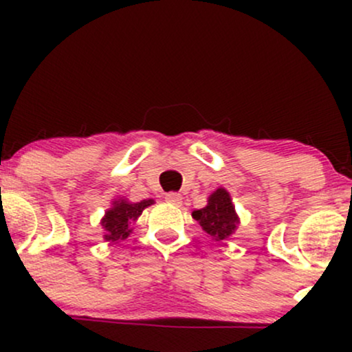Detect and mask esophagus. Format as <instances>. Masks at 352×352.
Here are the masks:
<instances>
[{"label":"esophagus","instance_id":"34e87169","mask_svg":"<svg viewBox=\"0 0 352 352\" xmlns=\"http://www.w3.org/2000/svg\"><path fill=\"white\" fill-rule=\"evenodd\" d=\"M165 200H167L170 205H177V207H179V205L182 204V195H179V193L170 192V193H167V195H165Z\"/></svg>","mask_w":352,"mask_h":352}]
</instances>
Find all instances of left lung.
Returning <instances> with one entry per match:
<instances>
[{"label":"left lung","instance_id":"8db88e82","mask_svg":"<svg viewBox=\"0 0 352 352\" xmlns=\"http://www.w3.org/2000/svg\"><path fill=\"white\" fill-rule=\"evenodd\" d=\"M192 217L199 221L201 230L215 241L227 240L236 232L240 225V218L236 215L230 192L223 187L217 188L208 197L204 208L193 210Z\"/></svg>","mask_w":352,"mask_h":352}]
</instances>
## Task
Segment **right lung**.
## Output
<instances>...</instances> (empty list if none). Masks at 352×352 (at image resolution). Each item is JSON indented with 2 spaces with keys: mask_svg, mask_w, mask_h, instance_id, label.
Instances as JSON below:
<instances>
[{
  "mask_svg": "<svg viewBox=\"0 0 352 352\" xmlns=\"http://www.w3.org/2000/svg\"><path fill=\"white\" fill-rule=\"evenodd\" d=\"M155 204L152 199L140 201H129V199L119 197L112 200L111 208L106 210L104 217L100 218V227L104 230V240L116 243V241L125 240L134 230L137 218L142 215L147 207Z\"/></svg>",
  "mask_w": 352,
  "mask_h": 352,
  "instance_id": "add662e5",
  "label": "right lung"
}]
</instances>
